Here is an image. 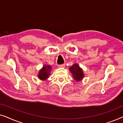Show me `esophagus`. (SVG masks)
Returning <instances> with one entry per match:
<instances>
[{
    "label": "esophagus",
    "mask_w": 123,
    "mask_h": 123,
    "mask_svg": "<svg viewBox=\"0 0 123 123\" xmlns=\"http://www.w3.org/2000/svg\"><path fill=\"white\" fill-rule=\"evenodd\" d=\"M65 65V64H61V65H59L58 68H64Z\"/></svg>",
    "instance_id": "34e87169"
}]
</instances>
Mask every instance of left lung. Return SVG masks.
<instances>
[{
  "mask_svg": "<svg viewBox=\"0 0 123 123\" xmlns=\"http://www.w3.org/2000/svg\"><path fill=\"white\" fill-rule=\"evenodd\" d=\"M69 70L72 73L74 80L77 82H80L83 80L85 76L83 69L78 64L75 63L69 68Z\"/></svg>",
  "mask_w": 123,
  "mask_h": 123,
  "instance_id": "1",
  "label": "left lung"
}]
</instances>
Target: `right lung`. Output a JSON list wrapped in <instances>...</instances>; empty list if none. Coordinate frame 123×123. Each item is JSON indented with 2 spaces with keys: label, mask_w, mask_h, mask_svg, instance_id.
Instances as JSON below:
<instances>
[{
  "label": "right lung",
  "mask_w": 123,
  "mask_h": 123,
  "mask_svg": "<svg viewBox=\"0 0 123 123\" xmlns=\"http://www.w3.org/2000/svg\"><path fill=\"white\" fill-rule=\"evenodd\" d=\"M51 70V67L50 65H43L41 69L39 70L38 74V78L41 80H45L49 78L50 75V72Z\"/></svg>",
  "instance_id": "obj_1"
}]
</instances>
